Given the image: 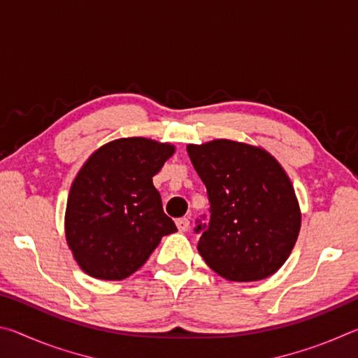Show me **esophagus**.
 <instances>
[{"instance_id": "esophagus-1", "label": "esophagus", "mask_w": 358, "mask_h": 358, "mask_svg": "<svg viewBox=\"0 0 358 358\" xmlns=\"http://www.w3.org/2000/svg\"><path fill=\"white\" fill-rule=\"evenodd\" d=\"M177 227L180 232H186V230L189 229V220H187V217H178Z\"/></svg>"}]
</instances>
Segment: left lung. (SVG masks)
<instances>
[{
	"instance_id": "obj_1",
	"label": "left lung",
	"mask_w": 358,
	"mask_h": 358,
	"mask_svg": "<svg viewBox=\"0 0 358 358\" xmlns=\"http://www.w3.org/2000/svg\"><path fill=\"white\" fill-rule=\"evenodd\" d=\"M207 187L210 216L196 220L197 250L229 281H259L286 262L300 232L290 180L273 156L251 145L213 141L187 145Z\"/></svg>"
}]
</instances>
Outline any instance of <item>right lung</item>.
I'll use <instances>...</instances> for the list:
<instances>
[{
    "instance_id": "obj_1",
    "label": "right lung",
    "mask_w": 358,
    "mask_h": 358,
    "mask_svg": "<svg viewBox=\"0 0 358 358\" xmlns=\"http://www.w3.org/2000/svg\"><path fill=\"white\" fill-rule=\"evenodd\" d=\"M172 155V145L131 137L104 145L85 162L66 208V240L85 273L124 280L164 235L177 232L153 186Z\"/></svg>"
}]
</instances>
